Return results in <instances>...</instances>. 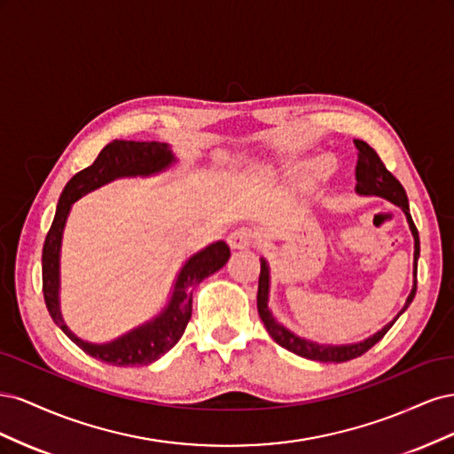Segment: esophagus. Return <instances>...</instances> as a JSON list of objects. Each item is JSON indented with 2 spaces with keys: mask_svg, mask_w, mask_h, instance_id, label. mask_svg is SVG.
Masks as SVG:
<instances>
[{
  "mask_svg": "<svg viewBox=\"0 0 454 454\" xmlns=\"http://www.w3.org/2000/svg\"><path fill=\"white\" fill-rule=\"evenodd\" d=\"M227 242L232 250H246V248H252V246L255 244V235L252 229L240 227V229L231 232V235L227 237Z\"/></svg>",
  "mask_w": 454,
  "mask_h": 454,
  "instance_id": "1",
  "label": "esophagus"
}]
</instances>
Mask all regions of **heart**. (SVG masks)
I'll return each instance as SVG.
<instances>
[{
    "label": "heart",
    "instance_id": "obj_1",
    "mask_svg": "<svg viewBox=\"0 0 454 454\" xmlns=\"http://www.w3.org/2000/svg\"><path fill=\"white\" fill-rule=\"evenodd\" d=\"M325 172H327V164H316V167L312 168V172H309V176L305 177V180H307L309 184H312V182H318L320 177H322Z\"/></svg>",
    "mask_w": 454,
    "mask_h": 454
}]
</instances>
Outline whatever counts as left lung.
Masks as SVG:
<instances>
[{
  "label": "left lung",
  "mask_w": 454,
  "mask_h": 454,
  "mask_svg": "<svg viewBox=\"0 0 454 454\" xmlns=\"http://www.w3.org/2000/svg\"><path fill=\"white\" fill-rule=\"evenodd\" d=\"M356 149H358V162H356V193L358 195H369V197H382L390 200L392 204L400 206L403 210L407 223L411 232H413L415 239V280H413V290H411L403 309L397 312L395 318L384 325L380 332L375 335H371L360 342H350V345H320V342H314L309 339L299 337L292 333L290 329H286L277 318H274L272 312L269 310V287H270V269L267 261L261 257V272H259V287H257V310H259V318L263 320L269 335L278 342V345L286 350H290L297 356H303L307 360H316V362H348L358 358V356L365 354L371 347H375L377 342L387 335L388 329L394 325V322L400 318V316L407 310L411 305V301L415 299L417 294V263H419V255H420V240H419V231L413 223V217L409 214V200L405 195L403 185L395 180V177L387 170L384 162L377 155V151L365 144L364 140H354Z\"/></svg>",
  "instance_id": "8db88e82"
}]
</instances>
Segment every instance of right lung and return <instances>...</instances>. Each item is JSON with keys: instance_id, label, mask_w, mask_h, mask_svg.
Here are the masks:
<instances>
[{"instance_id": "right-lung-1", "label": "right lung", "mask_w": 454, "mask_h": 454, "mask_svg": "<svg viewBox=\"0 0 454 454\" xmlns=\"http://www.w3.org/2000/svg\"><path fill=\"white\" fill-rule=\"evenodd\" d=\"M176 162L172 149L168 144L159 142H127L114 140L107 144L96 160L85 170L77 172L70 182L66 184L62 195L59 199L57 214H54L52 225L47 232L43 244V295L45 305L49 309L51 318L54 320L62 332L70 337L75 345L87 352L92 358L119 365H147L159 360L167 354L177 340L182 339L187 322L193 310V287L200 284L206 277H210L215 270L222 269L229 257L231 250L223 240L212 242L204 250L191 255L185 265L177 274L174 292L168 305L157 314L153 320H149L132 332L121 335L102 345L79 339L70 332L62 320L60 312V246L62 232L67 214L72 210V204L79 200L90 191L98 189L119 177H136V176H153L162 170L170 168Z\"/></svg>"}]
</instances>
